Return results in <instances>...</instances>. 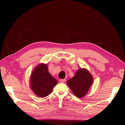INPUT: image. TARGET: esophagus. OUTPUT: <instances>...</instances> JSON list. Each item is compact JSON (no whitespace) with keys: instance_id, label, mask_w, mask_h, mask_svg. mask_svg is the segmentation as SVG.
<instances>
[{"instance_id":"34e87169","label":"esophagus","mask_w":125,"mask_h":125,"mask_svg":"<svg viewBox=\"0 0 125 125\" xmlns=\"http://www.w3.org/2000/svg\"><path fill=\"white\" fill-rule=\"evenodd\" d=\"M66 81V80H65V79H60V82H61V83H64V82Z\"/></svg>"}]
</instances>
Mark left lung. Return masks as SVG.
Listing matches in <instances>:
<instances>
[{
	"instance_id": "1",
	"label": "left lung",
	"mask_w": 125,
	"mask_h": 125,
	"mask_svg": "<svg viewBox=\"0 0 125 125\" xmlns=\"http://www.w3.org/2000/svg\"><path fill=\"white\" fill-rule=\"evenodd\" d=\"M93 81L94 79L89 72L81 68L77 71L73 77L68 80L67 83L74 95L78 98H82L87 94Z\"/></svg>"
}]
</instances>
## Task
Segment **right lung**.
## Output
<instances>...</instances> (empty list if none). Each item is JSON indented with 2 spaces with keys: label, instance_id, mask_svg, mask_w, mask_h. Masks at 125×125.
<instances>
[{
  "label": "right lung",
  "instance_id": "add662e5",
  "mask_svg": "<svg viewBox=\"0 0 125 125\" xmlns=\"http://www.w3.org/2000/svg\"><path fill=\"white\" fill-rule=\"evenodd\" d=\"M57 83V80L48 72L47 64L43 63L35 67L30 77L31 89L40 98H45L50 94Z\"/></svg>",
  "mask_w": 125,
  "mask_h": 125
}]
</instances>
